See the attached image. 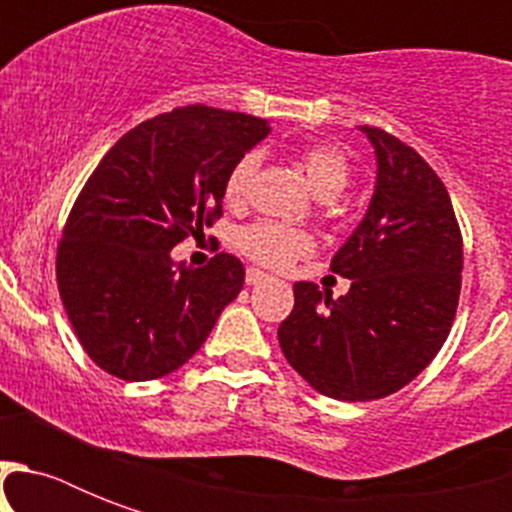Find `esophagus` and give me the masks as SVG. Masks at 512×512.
<instances>
[{
	"instance_id": "34e87169",
	"label": "esophagus",
	"mask_w": 512,
	"mask_h": 512,
	"mask_svg": "<svg viewBox=\"0 0 512 512\" xmlns=\"http://www.w3.org/2000/svg\"><path fill=\"white\" fill-rule=\"evenodd\" d=\"M268 281V273L260 271V268H247V284L249 287H255V284H263Z\"/></svg>"
}]
</instances>
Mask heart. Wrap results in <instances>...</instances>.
Masks as SVG:
<instances>
[{"label":"heart","instance_id":"1","mask_svg":"<svg viewBox=\"0 0 512 512\" xmlns=\"http://www.w3.org/2000/svg\"><path fill=\"white\" fill-rule=\"evenodd\" d=\"M297 159H300V167H303L305 177H308V183H311L313 193L319 199H335L348 185L350 167L340 148L329 146V143H311V146H305L300 151ZM255 170V154H244L228 170L223 183V196L231 207L244 204ZM236 244L249 260L268 265V268H287L289 263H295L313 249V239L308 233L300 231V228H292V225L273 223V220H257V223L241 228Z\"/></svg>","mask_w":512,"mask_h":512}]
</instances>
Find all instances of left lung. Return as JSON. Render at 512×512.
Masks as SVG:
<instances>
[{
  "instance_id": "obj_1",
  "label": "left lung",
  "mask_w": 512,
  "mask_h": 512,
  "mask_svg": "<svg viewBox=\"0 0 512 512\" xmlns=\"http://www.w3.org/2000/svg\"><path fill=\"white\" fill-rule=\"evenodd\" d=\"M377 156L364 220L332 257L348 295L295 284L279 327L284 356L311 388L337 401L396 393L436 358L462 284V236L452 199L414 148L361 127Z\"/></svg>"
}]
</instances>
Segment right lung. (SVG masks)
I'll list each match as a JSON object with an SVG mask.
<instances>
[{
    "label": "right lung",
    "mask_w": 512,
    "mask_h": 512,
    "mask_svg": "<svg viewBox=\"0 0 512 512\" xmlns=\"http://www.w3.org/2000/svg\"><path fill=\"white\" fill-rule=\"evenodd\" d=\"M271 132L265 119L209 106L138 124L103 156L58 244V289L87 356L119 380L175 372L244 287L233 255L204 268L172 247L223 215L225 175Z\"/></svg>",
    "instance_id": "right-lung-1"
}]
</instances>
